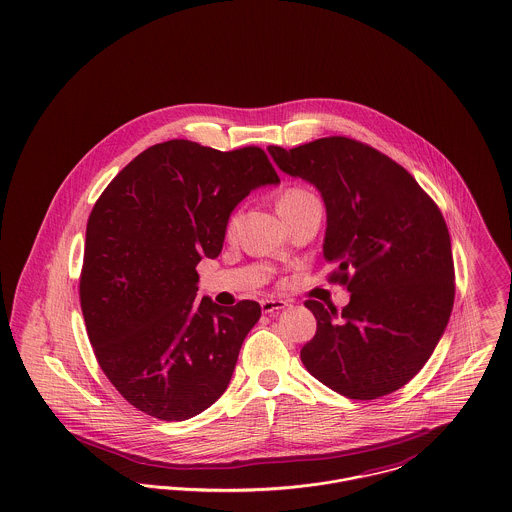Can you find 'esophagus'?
Returning <instances> with one entry per match:
<instances>
[{
  "instance_id": "obj_1",
  "label": "esophagus",
  "mask_w": 512,
  "mask_h": 512,
  "mask_svg": "<svg viewBox=\"0 0 512 512\" xmlns=\"http://www.w3.org/2000/svg\"><path fill=\"white\" fill-rule=\"evenodd\" d=\"M260 307H262V312L270 314L275 310H283V308L289 307V303L281 301V299H264V301H260Z\"/></svg>"
}]
</instances>
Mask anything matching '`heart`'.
<instances>
[{
	"mask_svg": "<svg viewBox=\"0 0 512 512\" xmlns=\"http://www.w3.org/2000/svg\"><path fill=\"white\" fill-rule=\"evenodd\" d=\"M312 198H314V194H310L307 188H301V186H291V188H287V190L281 194V198H279V207H285V205L303 204V202L312 200ZM231 227H233V223H231Z\"/></svg>",
	"mask_w": 512,
	"mask_h": 512,
	"instance_id": "heart-1",
	"label": "heart"
}]
</instances>
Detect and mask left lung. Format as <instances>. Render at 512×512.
<instances>
[{"label":"left lung","instance_id":"1","mask_svg":"<svg viewBox=\"0 0 512 512\" xmlns=\"http://www.w3.org/2000/svg\"><path fill=\"white\" fill-rule=\"evenodd\" d=\"M275 165L314 184L326 204L324 258L349 305L305 301L316 334L308 373L351 400L386 396L421 371L454 305V260L443 213L396 161L357 139L330 136L283 149Z\"/></svg>","mask_w":512,"mask_h":512}]
</instances>
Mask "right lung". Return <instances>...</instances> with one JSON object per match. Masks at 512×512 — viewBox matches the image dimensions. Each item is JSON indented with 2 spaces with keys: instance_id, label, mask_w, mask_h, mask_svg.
<instances>
[{
  "instance_id": "add662e5",
  "label": "right lung",
  "mask_w": 512,
  "mask_h": 512,
  "mask_svg": "<svg viewBox=\"0 0 512 512\" xmlns=\"http://www.w3.org/2000/svg\"><path fill=\"white\" fill-rule=\"evenodd\" d=\"M279 176L264 149L157 143L118 172L87 221L79 301L106 378L134 408L184 421L227 390L256 301L196 303L231 211Z\"/></svg>"
}]
</instances>
